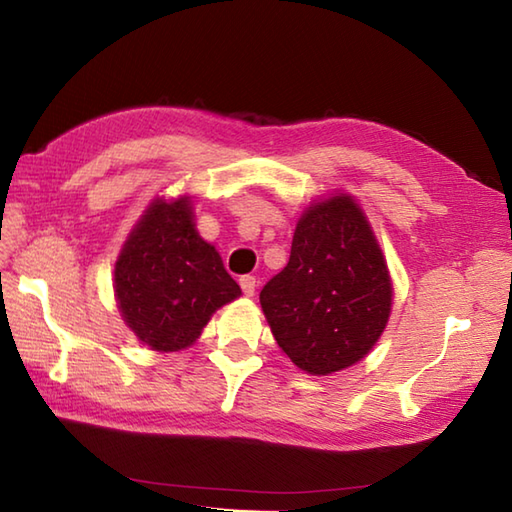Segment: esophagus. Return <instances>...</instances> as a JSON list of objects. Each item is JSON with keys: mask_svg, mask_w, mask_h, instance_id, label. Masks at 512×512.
<instances>
[{"mask_svg": "<svg viewBox=\"0 0 512 512\" xmlns=\"http://www.w3.org/2000/svg\"><path fill=\"white\" fill-rule=\"evenodd\" d=\"M239 286H242L246 297H253L255 295V288H257V281H255V277L244 275L242 279H239Z\"/></svg>", "mask_w": 512, "mask_h": 512, "instance_id": "34e87169", "label": "esophagus"}]
</instances>
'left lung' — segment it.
<instances>
[{
	"instance_id": "8db88e82",
	"label": "left lung",
	"mask_w": 512,
	"mask_h": 512,
	"mask_svg": "<svg viewBox=\"0 0 512 512\" xmlns=\"http://www.w3.org/2000/svg\"><path fill=\"white\" fill-rule=\"evenodd\" d=\"M391 277L352 195L310 204L290 259L259 292L277 345L299 369L328 376L365 358L391 312Z\"/></svg>"
}]
</instances>
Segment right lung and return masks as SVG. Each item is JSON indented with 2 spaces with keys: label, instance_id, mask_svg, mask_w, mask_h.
<instances>
[{
  "label": "right lung",
  "instance_id": "right-lung-1",
  "mask_svg": "<svg viewBox=\"0 0 512 512\" xmlns=\"http://www.w3.org/2000/svg\"><path fill=\"white\" fill-rule=\"evenodd\" d=\"M114 292L127 328L156 352L189 347L217 308L242 295L195 231L187 195L147 206L116 259Z\"/></svg>",
  "mask_w": 512,
  "mask_h": 512
}]
</instances>
